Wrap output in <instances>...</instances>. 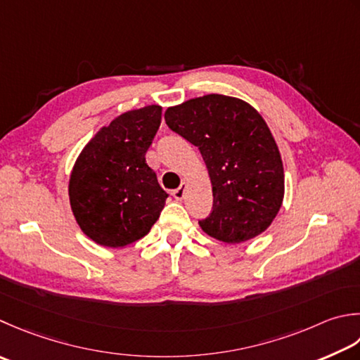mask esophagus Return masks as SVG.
<instances>
[{"instance_id": "34e87169", "label": "esophagus", "mask_w": 360, "mask_h": 360, "mask_svg": "<svg viewBox=\"0 0 360 360\" xmlns=\"http://www.w3.org/2000/svg\"><path fill=\"white\" fill-rule=\"evenodd\" d=\"M186 188H187V186H186V182H182V184L174 190L173 192V196H174V200H178V201H181L182 198H184L186 196Z\"/></svg>"}]
</instances>
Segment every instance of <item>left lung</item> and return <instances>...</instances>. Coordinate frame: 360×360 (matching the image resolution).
<instances>
[{
	"label": "left lung",
	"mask_w": 360,
	"mask_h": 360,
	"mask_svg": "<svg viewBox=\"0 0 360 360\" xmlns=\"http://www.w3.org/2000/svg\"><path fill=\"white\" fill-rule=\"evenodd\" d=\"M165 122L207 167L214 206L201 229L224 243L262 234L284 200L283 160L262 115L238 98L210 94L168 108Z\"/></svg>",
	"instance_id": "obj_1"
}]
</instances>
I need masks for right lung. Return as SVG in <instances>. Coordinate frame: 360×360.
Wrapping results in <instances>:
<instances>
[{
  "label": "right lung",
  "instance_id": "1",
  "mask_svg": "<svg viewBox=\"0 0 360 360\" xmlns=\"http://www.w3.org/2000/svg\"><path fill=\"white\" fill-rule=\"evenodd\" d=\"M158 104L128 110L95 134L77 156L68 196L81 231L109 248L145 237L165 206L167 192L145 160L160 126Z\"/></svg>",
  "mask_w": 360,
  "mask_h": 360
}]
</instances>
